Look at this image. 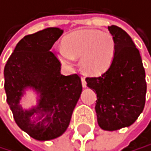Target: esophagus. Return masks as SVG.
Masks as SVG:
<instances>
[{"label":"esophagus","instance_id":"obj_1","mask_svg":"<svg viewBox=\"0 0 151 151\" xmlns=\"http://www.w3.org/2000/svg\"><path fill=\"white\" fill-rule=\"evenodd\" d=\"M82 86L83 87H86V82L85 78H82Z\"/></svg>","mask_w":151,"mask_h":151}]
</instances>
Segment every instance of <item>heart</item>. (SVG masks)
<instances>
[{
	"label": "heart",
	"mask_w": 151,
	"mask_h": 151,
	"mask_svg": "<svg viewBox=\"0 0 151 151\" xmlns=\"http://www.w3.org/2000/svg\"><path fill=\"white\" fill-rule=\"evenodd\" d=\"M59 62L70 68L74 58H80L81 68L89 74H101L109 68L115 55V41L110 33L98 29L71 32L63 40V47L55 51Z\"/></svg>",
	"instance_id": "b5f03b06"
}]
</instances>
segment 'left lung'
I'll return each instance as SVG.
<instances>
[{"mask_svg": "<svg viewBox=\"0 0 151 151\" xmlns=\"http://www.w3.org/2000/svg\"><path fill=\"white\" fill-rule=\"evenodd\" d=\"M109 30L115 41L113 61L101 76L86 78V82L97 94L99 127L113 131L129 127L142 113L147 83L141 55L130 36L116 25Z\"/></svg>", "mask_w": 151, "mask_h": 151, "instance_id": "1", "label": "left lung"}]
</instances>
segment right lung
I'll return each instance as SVG.
<instances>
[{
  "label": "right lung",
  "mask_w": 151,
  "mask_h": 151,
  "mask_svg": "<svg viewBox=\"0 0 151 151\" xmlns=\"http://www.w3.org/2000/svg\"><path fill=\"white\" fill-rule=\"evenodd\" d=\"M63 33L59 27H48L24 36L4 69L6 102L14 120L38 141L65 133L82 93L80 77L61 74V63L50 51ZM28 91L36 95V105L24 109L21 101Z\"/></svg>",
  "instance_id": "1"
}]
</instances>
